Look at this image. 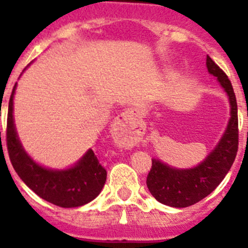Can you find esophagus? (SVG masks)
<instances>
[{"mask_svg":"<svg viewBox=\"0 0 248 248\" xmlns=\"http://www.w3.org/2000/svg\"><path fill=\"white\" fill-rule=\"evenodd\" d=\"M138 125H135L133 122V115L129 111H124L115 119L113 123V131L114 135L120 141H131L137 139L139 135V129H137Z\"/></svg>","mask_w":248,"mask_h":248,"instance_id":"1","label":"esophagus"}]
</instances>
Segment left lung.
Returning a JSON list of instances; mask_svg holds the SVG:
<instances>
[{"label": "left lung", "mask_w": 248, "mask_h": 248, "mask_svg": "<svg viewBox=\"0 0 248 248\" xmlns=\"http://www.w3.org/2000/svg\"><path fill=\"white\" fill-rule=\"evenodd\" d=\"M206 65L209 73L217 77L218 82L229 95L231 118L226 131L202 163L192 169H175L153 159L146 177L149 191L159 202L171 207H187L211 194L235 161L238 150L237 102L232 84L226 73L207 56Z\"/></svg>", "instance_id": "left-lung-1"}]
</instances>
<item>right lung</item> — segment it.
Here are the masks:
<instances>
[{"label": "right lung", "mask_w": 248, "mask_h": 248, "mask_svg": "<svg viewBox=\"0 0 248 248\" xmlns=\"http://www.w3.org/2000/svg\"><path fill=\"white\" fill-rule=\"evenodd\" d=\"M13 87L8 103L7 141L8 156L22 181L39 198L59 207H78L91 202L102 191L107 180V170L100 165L97 155L89 149L84 156L67 170H52L38 165L31 159L17 137L13 123Z\"/></svg>", "instance_id": "add662e5"}]
</instances>
